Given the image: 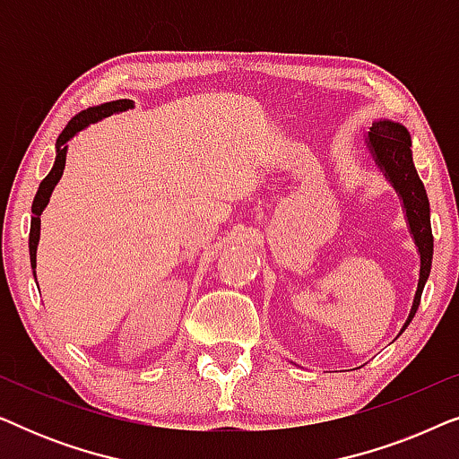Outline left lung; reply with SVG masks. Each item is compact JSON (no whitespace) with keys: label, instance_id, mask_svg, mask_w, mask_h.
Masks as SVG:
<instances>
[{"label":"left lung","instance_id":"obj_1","mask_svg":"<svg viewBox=\"0 0 459 459\" xmlns=\"http://www.w3.org/2000/svg\"><path fill=\"white\" fill-rule=\"evenodd\" d=\"M366 146L372 154L376 167L385 175V179L394 187L399 200L403 204L405 221L410 228V234L416 244L420 255V273H418V288L413 294V303L407 316L405 324L401 325L399 334L405 332L407 325L416 316L426 280L430 275L432 267V230H430V203L426 196L424 184L420 179L411 159V137L401 123H394L391 118H378L372 123L368 135Z\"/></svg>","mask_w":459,"mask_h":459}]
</instances>
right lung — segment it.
I'll return each instance as SVG.
<instances>
[{
	"label": "right lung",
	"mask_w": 459,
	"mask_h": 459,
	"mask_svg": "<svg viewBox=\"0 0 459 459\" xmlns=\"http://www.w3.org/2000/svg\"><path fill=\"white\" fill-rule=\"evenodd\" d=\"M134 108V100H112V102H104L100 106H91L83 112H79L77 117L73 118L71 123L66 125L65 131L58 135L56 140V160L52 171L48 173V178L39 184V190L35 194L33 206V217H30V234H29V255H30V267H33V275L37 280L35 267H37V244H39V231H41V212L46 209L49 203V196H52L56 184H58L62 173H65V165H66V152H68V142L73 140L79 131H83L90 125L102 121V118L110 117V115H118V112L131 110Z\"/></svg>",
	"instance_id": "right-lung-1"
}]
</instances>
